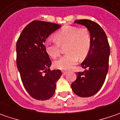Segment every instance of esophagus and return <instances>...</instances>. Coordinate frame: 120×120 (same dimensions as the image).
Here are the masks:
<instances>
[{
	"label": "esophagus",
	"mask_w": 120,
	"mask_h": 120,
	"mask_svg": "<svg viewBox=\"0 0 120 120\" xmlns=\"http://www.w3.org/2000/svg\"><path fill=\"white\" fill-rule=\"evenodd\" d=\"M62 73H63V75H66V74H67V72L65 71H63Z\"/></svg>",
	"instance_id": "34e87169"
}]
</instances>
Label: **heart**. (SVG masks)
Returning a JSON list of instances; mask_svg holds the SVG:
<instances>
[{"label": "heart", "instance_id": "b5f03b06", "mask_svg": "<svg viewBox=\"0 0 120 120\" xmlns=\"http://www.w3.org/2000/svg\"><path fill=\"white\" fill-rule=\"evenodd\" d=\"M65 45L67 53L53 63L55 68L61 70L71 69L77 63L79 57L83 59L87 56L91 46L90 31L86 28L65 26L55 33L54 39L46 40L44 47L49 56L55 59L60 55V46Z\"/></svg>", "mask_w": 120, "mask_h": 120}]
</instances>
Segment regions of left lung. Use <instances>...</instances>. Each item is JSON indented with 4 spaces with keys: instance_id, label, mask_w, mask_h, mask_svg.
<instances>
[{
    "instance_id": "8db88e82",
    "label": "left lung",
    "mask_w": 120,
    "mask_h": 120,
    "mask_svg": "<svg viewBox=\"0 0 120 120\" xmlns=\"http://www.w3.org/2000/svg\"><path fill=\"white\" fill-rule=\"evenodd\" d=\"M74 22L85 26L91 37V49L81 64L86 69L77 73V78L71 85L75 94L87 98L98 93L104 84L108 71L110 48L107 36L98 23L87 19L77 20Z\"/></svg>"
}]
</instances>
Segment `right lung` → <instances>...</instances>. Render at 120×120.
<instances>
[{
  "instance_id": "right-lung-1",
  "label": "right lung",
  "mask_w": 120,
  "mask_h": 120,
  "mask_svg": "<svg viewBox=\"0 0 120 120\" xmlns=\"http://www.w3.org/2000/svg\"><path fill=\"white\" fill-rule=\"evenodd\" d=\"M61 26L53 22L34 21L26 26L17 41V68L25 90L34 99L51 98L62 75L59 69L50 70L51 61L44 47L46 39Z\"/></svg>"
}]
</instances>
